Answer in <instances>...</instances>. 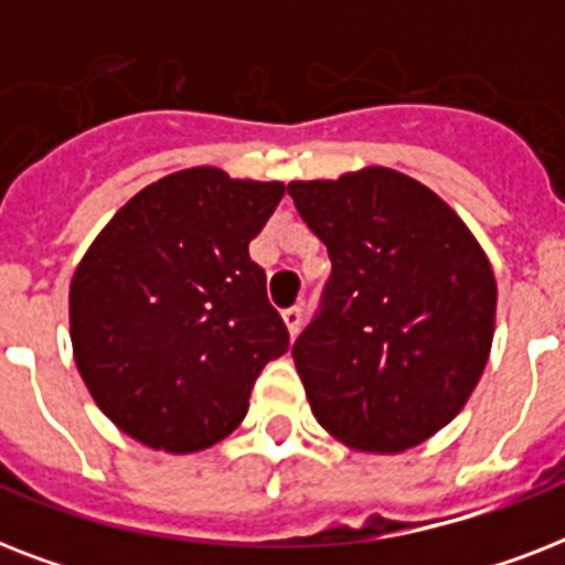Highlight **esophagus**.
Here are the masks:
<instances>
[{"mask_svg":"<svg viewBox=\"0 0 565 565\" xmlns=\"http://www.w3.org/2000/svg\"><path fill=\"white\" fill-rule=\"evenodd\" d=\"M301 319H305V310H301V308H287V310H284V326H287L290 337H296L301 331Z\"/></svg>","mask_w":565,"mask_h":565,"instance_id":"34e87169","label":"esophagus"}]
</instances>
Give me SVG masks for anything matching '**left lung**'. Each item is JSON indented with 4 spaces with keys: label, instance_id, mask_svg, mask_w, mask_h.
I'll return each mask as SVG.
<instances>
[{
    "label": "left lung",
    "instance_id": "left-lung-1",
    "mask_svg": "<svg viewBox=\"0 0 565 565\" xmlns=\"http://www.w3.org/2000/svg\"><path fill=\"white\" fill-rule=\"evenodd\" d=\"M287 193L331 257L319 313L292 345L310 411L340 443L395 455L469 402L495 331V275L434 190L386 167Z\"/></svg>",
    "mask_w": 565,
    "mask_h": 565
}]
</instances>
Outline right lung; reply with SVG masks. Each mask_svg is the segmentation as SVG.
I'll return each mask as SVG.
<instances>
[{"mask_svg":"<svg viewBox=\"0 0 565 565\" xmlns=\"http://www.w3.org/2000/svg\"><path fill=\"white\" fill-rule=\"evenodd\" d=\"M281 181L216 167L172 172L128 199L70 284L75 366L128 437L188 455L220 443L248 411L266 363L290 349L248 257Z\"/></svg>","mask_w":565,"mask_h":565,"instance_id":"obj_1","label":"right lung"}]
</instances>
